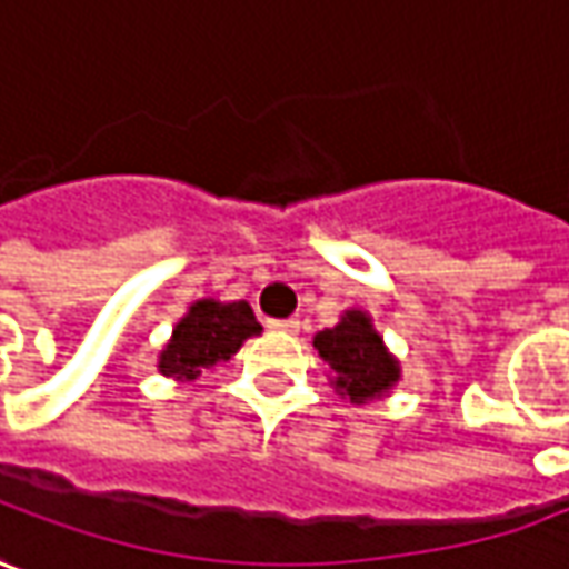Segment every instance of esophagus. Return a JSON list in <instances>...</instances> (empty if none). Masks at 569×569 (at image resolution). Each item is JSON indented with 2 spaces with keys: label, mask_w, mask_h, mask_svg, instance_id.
I'll use <instances>...</instances> for the list:
<instances>
[{
  "label": "esophagus",
  "mask_w": 569,
  "mask_h": 569,
  "mask_svg": "<svg viewBox=\"0 0 569 569\" xmlns=\"http://www.w3.org/2000/svg\"><path fill=\"white\" fill-rule=\"evenodd\" d=\"M300 326H303V322H300V319H269V329L272 331H284V335H297V331H300Z\"/></svg>",
  "instance_id": "34e87169"
}]
</instances>
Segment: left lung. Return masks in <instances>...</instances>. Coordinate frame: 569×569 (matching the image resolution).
<instances>
[{
  "label": "left lung",
  "instance_id": "8db88e82",
  "mask_svg": "<svg viewBox=\"0 0 569 569\" xmlns=\"http://www.w3.org/2000/svg\"><path fill=\"white\" fill-rule=\"evenodd\" d=\"M312 347L331 366V385L347 395L350 403L382 398L400 379L398 360L388 353L382 335L372 329V319L363 310H347L335 329L312 338Z\"/></svg>",
  "mask_w": 569,
  "mask_h": 569
}]
</instances>
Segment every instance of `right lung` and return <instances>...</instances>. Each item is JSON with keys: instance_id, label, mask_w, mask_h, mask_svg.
<instances>
[{"instance_id": "1", "label": "right lung", "mask_w": 569, "mask_h": 569, "mask_svg": "<svg viewBox=\"0 0 569 569\" xmlns=\"http://www.w3.org/2000/svg\"><path fill=\"white\" fill-rule=\"evenodd\" d=\"M262 326L247 300L219 303V300H197L187 316L174 326L171 341L159 353V372L178 382H193L206 369L231 360L247 338L259 335Z\"/></svg>"}]
</instances>
